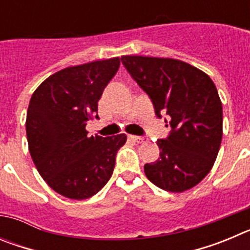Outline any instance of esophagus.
<instances>
[{
	"label": "esophagus",
	"mask_w": 250,
	"mask_h": 250,
	"mask_svg": "<svg viewBox=\"0 0 250 250\" xmlns=\"http://www.w3.org/2000/svg\"><path fill=\"white\" fill-rule=\"evenodd\" d=\"M129 139L131 141H134V143H136V144H143V143H145V141L147 140V138H145V136H132V135H130Z\"/></svg>",
	"instance_id": "1"
}]
</instances>
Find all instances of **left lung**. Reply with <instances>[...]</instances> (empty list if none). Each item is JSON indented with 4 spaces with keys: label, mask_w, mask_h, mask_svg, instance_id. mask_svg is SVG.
Returning <instances> with one entry per match:
<instances>
[{
    "label": "left lung",
    "mask_w": 250,
    "mask_h": 250,
    "mask_svg": "<svg viewBox=\"0 0 250 250\" xmlns=\"http://www.w3.org/2000/svg\"><path fill=\"white\" fill-rule=\"evenodd\" d=\"M121 62L149 95L156 116L167 112L171 127L167 139L158 140L160 158L144 165L145 175L171 193L191 189L211 170L222 143L223 107L215 85L180 60L121 56Z\"/></svg>",
    "instance_id": "left-lung-1"
}]
</instances>
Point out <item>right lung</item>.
I'll return each instance as SVG.
<instances>
[{"instance_id": "1", "label": "right lung", "mask_w": 250, "mask_h": 250, "mask_svg": "<svg viewBox=\"0 0 250 250\" xmlns=\"http://www.w3.org/2000/svg\"><path fill=\"white\" fill-rule=\"evenodd\" d=\"M120 59L94 61L55 72L35 90L26 118L28 150L51 189L83 200L100 191L111 178L118 150L126 135L87 136L86 124L98 116L104 89Z\"/></svg>"}]
</instances>
